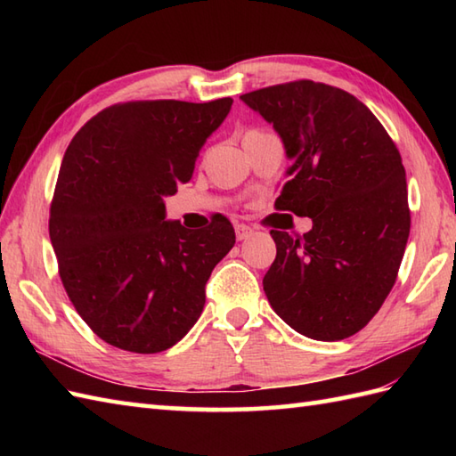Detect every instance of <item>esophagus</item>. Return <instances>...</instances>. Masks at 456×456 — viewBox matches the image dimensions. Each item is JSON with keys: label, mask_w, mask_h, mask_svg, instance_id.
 <instances>
[{"label": "esophagus", "mask_w": 456, "mask_h": 456, "mask_svg": "<svg viewBox=\"0 0 456 456\" xmlns=\"http://www.w3.org/2000/svg\"><path fill=\"white\" fill-rule=\"evenodd\" d=\"M253 233H255V229L250 227V225H247V223H239V225H235L237 240H245V239H248Z\"/></svg>", "instance_id": "obj_1"}]
</instances>
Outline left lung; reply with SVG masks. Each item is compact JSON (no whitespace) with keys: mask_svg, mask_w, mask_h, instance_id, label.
<instances>
[{"mask_svg":"<svg viewBox=\"0 0 456 456\" xmlns=\"http://www.w3.org/2000/svg\"><path fill=\"white\" fill-rule=\"evenodd\" d=\"M284 142L292 167L276 208L312 231H270L276 258L263 286L284 322L315 341L361 331L382 307L410 237L400 151L374 113L345 90L297 80L240 95Z\"/></svg>","mask_w":456,"mask_h":456,"instance_id":"8db88e82","label":"left lung"}]
</instances>
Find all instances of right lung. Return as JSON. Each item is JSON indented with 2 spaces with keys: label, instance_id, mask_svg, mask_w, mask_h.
<instances>
[{
  "label": "right lung",
  "instance_id": "obj_1",
  "mask_svg": "<svg viewBox=\"0 0 456 456\" xmlns=\"http://www.w3.org/2000/svg\"><path fill=\"white\" fill-rule=\"evenodd\" d=\"M231 98L115 103L64 152L48 233L58 274L92 331L123 351H167L206 304V284L235 245L227 217L203 231L167 221L164 198L186 183Z\"/></svg>",
  "mask_w": 456,
  "mask_h": 456
}]
</instances>
